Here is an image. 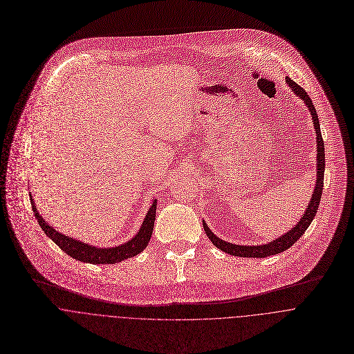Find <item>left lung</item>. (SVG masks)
<instances>
[{
	"instance_id": "8db88e82",
	"label": "left lung",
	"mask_w": 354,
	"mask_h": 354,
	"mask_svg": "<svg viewBox=\"0 0 354 354\" xmlns=\"http://www.w3.org/2000/svg\"><path fill=\"white\" fill-rule=\"evenodd\" d=\"M286 82H288L289 87L292 88V91L304 101V104L307 105V108L310 109V113L313 116L314 129H315V135H317V182H315V189L311 194V198L308 201V207L306 208L301 219L293 227H290L289 232L282 234L281 238H278V239H275V241H272L267 245L243 246V245H233L230 242H225V241L219 239L216 234H214L211 232V229L207 226L205 221H203V227L207 233L208 239L212 242L214 246H216L219 250L225 252L226 254H232V256H236V257L264 259V257L275 256L278 253H282V252L288 250L289 248H292L299 241V238L307 230V227L313 222V219L317 214V209L319 207V201H321V196H322V187H324V171H325V151H324V140H322V136H321L319 120H318L317 111L313 105V101L308 97V94L306 93V90L301 88L296 82H293L289 77H286Z\"/></svg>"
}]
</instances>
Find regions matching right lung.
Returning a JSON list of instances; mask_svg holds the SVG:
<instances>
[{"label": "right lung", "instance_id": "1", "mask_svg": "<svg viewBox=\"0 0 354 354\" xmlns=\"http://www.w3.org/2000/svg\"><path fill=\"white\" fill-rule=\"evenodd\" d=\"M30 203H32V209L35 212V216L47 236L58 248H61V250H64L68 256H71L75 260H79L82 263H90V264H116V263H121L129 257H135L139 253H142L150 242L153 227H154V221H156V209H157V200H153V204H151L139 232L135 234V238H132L129 242H127L121 246H115V248H95V246H90L87 243L79 242L73 238L65 236L64 233L55 230L39 214L32 196H30Z\"/></svg>", "mask_w": 354, "mask_h": 354}]
</instances>
